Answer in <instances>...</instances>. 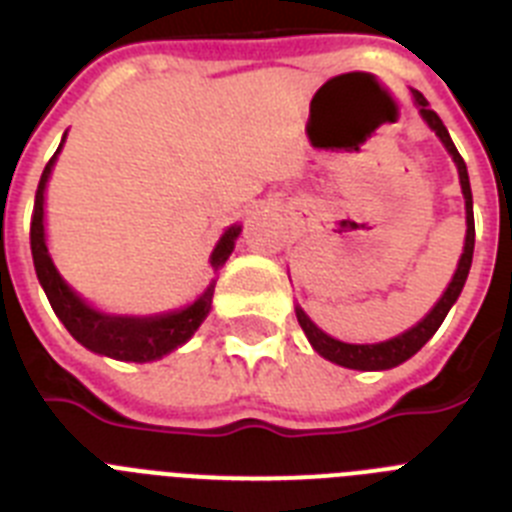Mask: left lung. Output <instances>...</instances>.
Segmentation results:
<instances>
[{
	"instance_id": "obj_1",
	"label": "left lung",
	"mask_w": 512,
	"mask_h": 512,
	"mask_svg": "<svg viewBox=\"0 0 512 512\" xmlns=\"http://www.w3.org/2000/svg\"><path fill=\"white\" fill-rule=\"evenodd\" d=\"M412 95H415V102H417V108H420L422 118L428 121V126L433 128L435 136L446 144L448 154H451L456 167H459L461 190H464V201H466V244H464V252H461L459 268H456V273H453V281L448 283L446 293H443L441 301L433 306V311H430L428 317L422 319V322H417L412 330H407L399 337H391V340L386 342H376V345H350V342H340L335 340V337L324 335L317 324L311 322L304 311L296 306V317H299L301 330H304L306 337H309L311 348L317 350L319 355H324L327 361L337 363V366L358 368V371H386V368H394L399 366V363L407 361V358H412V355H415L417 350H420L422 345H425L435 332H438V327H441L443 319H446L448 309L456 304L461 288H464L466 283V275H469L471 255H474V208H471V185H469V172H466V162L459 154V149L453 146L446 126H443V121L438 118V113L430 108L428 100H425L417 90H412Z\"/></svg>"
}]
</instances>
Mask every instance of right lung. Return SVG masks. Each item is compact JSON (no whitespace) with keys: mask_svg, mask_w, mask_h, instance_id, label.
<instances>
[{"mask_svg":"<svg viewBox=\"0 0 512 512\" xmlns=\"http://www.w3.org/2000/svg\"><path fill=\"white\" fill-rule=\"evenodd\" d=\"M61 144L56 149V154L61 151ZM56 154L48 159L41 182H38L33 219H30V250H33L35 273H38V281H41L43 291H46L53 311H56V317L64 322L71 337L82 342L84 348L92 350V353L108 355V358H115V361L146 363L172 353L175 348H180L182 342H188L190 335L208 317L213 286H208L201 299L190 304L188 309L162 314V317H110V314H100V311L90 309V306L84 304L77 293L61 281V275L53 268V262L46 250V234H43V190H46V182L48 175H51L53 162H56ZM239 231H242L239 226H231L224 237H221V242L216 244V250L211 255V265L216 270L224 265L226 257L234 250V239L239 237Z\"/></svg>","mask_w":512,"mask_h":512,"instance_id":"right-lung-1","label":"right lung"}]
</instances>
